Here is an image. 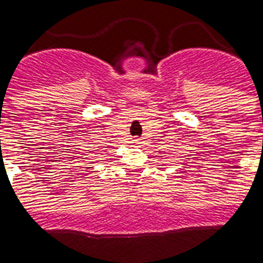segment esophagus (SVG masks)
Listing matches in <instances>:
<instances>
[{
    "label": "esophagus",
    "instance_id": "obj_1",
    "mask_svg": "<svg viewBox=\"0 0 263 263\" xmlns=\"http://www.w3.org/2000/svg\"><path fill=\"white\" fill-rule=\"evenodd\" d=\"M134 143H139V139H135V140H134Z\"/></svg>",
    "mask_w": 263,
    "mask_h": 263
}]
</instances>
